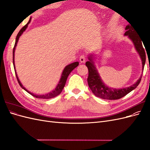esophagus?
<instances>
[{
  "label": "esophagus",
  "mask_w": 150,
  "mask_h": 150,
  "mask_svg": "<svg viewBox=\"0 0 150 150\" xmlns=\"http://www.w3.org/2000/svg\"><path fill=\"white\" fill-rule=\"evenodd\" d=\"M86 60V57L85 55H84V54H83V55H81V56H80V57H79V61H80L81 62H82V63L85 62Z\"/></svg>",
  "instance_id": "esophagus-1"
}]
</instances>
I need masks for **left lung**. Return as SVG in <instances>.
Wrapping results in <instances>:
<instances>
[{"mask_svg": "<svg viewBox=\"0 0 150 150\" xmlns=\"http://www.w3.org/2000/svg\"><path fill=\"white\" fill-rule=\"evenodd\" d=\"M125 30L126 31L125 32V35H128V38L132 40L136 50L142 59V70L143 71L145 62H146V54H145L144 49L143 47L142 40L139 35H138V32L133 25L129 24L126 25ZM92 56L93 55L89 56L88 57L89 61L86 62V66L88 67L89 72L88 78L89 87L95 96L104 99L115 100V99H118L126 96L127 94H128L131 91L137 88L139 84L142 76L137 81V83L128 88L113 89L108 87L102 81L96 67L94 66L93 57Z\"/></svg>", "mask_w": 150, "mask_h": 150, "instance_id": "left-lung-1", "label": "left lung"}]
</instances>
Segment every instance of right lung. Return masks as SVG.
<instances>
[{"instance_id": "1", "label": "right lung", "mask_w": 150, "mask_h": 150, "mask_svg": "<svg viewBox=\"0 0 150 150\" xmlns=\"http://www.w3.org/2000/svg\"><path fill=\"white\" fill-rule=\"evenodd\" d=\"M30 19L29 20V21L28 22V24H25L23 28H22L20 31L19 32V33H18L17 37H16V42H15V45H14V47H13V67H14V70H15V72H16V78H17V79L18 81V83H19V85L21 86V87L24 89L25 91L28 92V93H29L30 94H31L32 96H33L34 97H35L36 98H40V99H50V98H54L57 96V95L59 94L62 91L63 89V88H64V86L66 84V80L67 79V77L69 75V74L71 72V71L73 70L74 68H76L77 66H78L79 65V62H74L73 63H71V64L67 65V66L65 67V68L64 69V70H63L62 71V75H61V78L60 79V81L59 82L57 86H56V88H55V89L53 90L52 91H51V93H49L47 94H42V95H38V94H34L33 93H32L30 92H29V91L27 90L23 86H22V84H21V81H19V78H18L17 77V73H16V68H15V64H14V52H15V49H16V46H17V42L18 40H19V39L20 38V36L22 34V33H24V32L25 30V29H27V28H28V24L30 23Z\"/></svg>"}]
</instances>
